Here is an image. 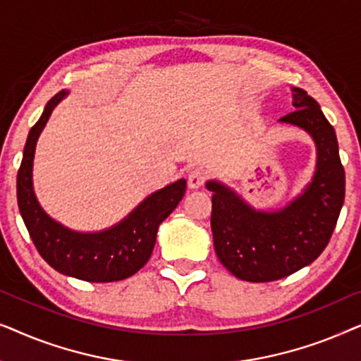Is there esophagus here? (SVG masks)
Instances as JSON below:
<instances>
[{"label":"esophagus","mask_w":361,"mask_h":361,"mask_svg":"<svg viewBox=\"0 0 361 361\" xmlns=\"http://www.w3.org/2000/svg\"><path fill=\"white\" fill-rule=\"evenodd\" d=\"M207 180V172L204 169H199V167H195V169H192L189 172V177H187V184H189L190 189H199L205 184Z\"/></svg>","instance_id":"34e87169"}]
</instances>
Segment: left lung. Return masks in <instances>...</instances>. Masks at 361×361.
<instances>
[{"label": "left lung", "instance_id": "1", "mask_svg": "<svg viewBox=\"0 0 361 361\" xmlns=\"http://www.w3.org/2000/svg\"><path fill=\"white\" fill-rule=\"evenodd\" d=\"M294 111L279 121L304 128L317 145V171L300 197L274 214L255 212L233 192L210 180L215 253L231 274L248 283L288 278L317 259L329 245L345 199V171L334 126L302 88Z\"/></svg>", "mask_w": 361, "mask_h": 361}]
</instances>
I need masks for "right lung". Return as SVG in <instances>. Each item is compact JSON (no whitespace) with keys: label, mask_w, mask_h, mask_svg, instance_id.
<instances>
[{"label":"right lung","mask_w":361,"mask_h":361,"mask_svg":"<svg viewBox=\"0 0 361 361\" xmlns=\"http://www.w3.org/2000/svg\"><path fill=\"white\" fill-rule=\"evenodd\" d=\"M66 92L47 102L42 116L29 131L18 171V207L34 246L44 261L59 273L88 283H113L137 273L151 258L159 225L179 205L185 180L147 197L130 216L102 233H77L54 221L37 204L32 190V159L36 141L54 106Z\"/></svg>","instance_id":"right-lung-1"}]
</instances>
